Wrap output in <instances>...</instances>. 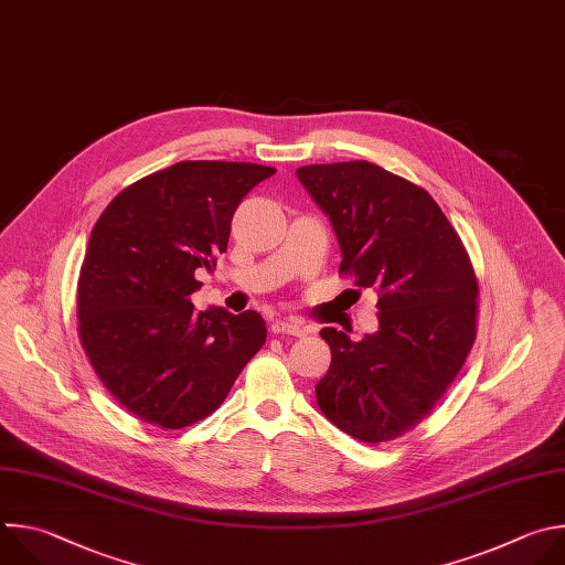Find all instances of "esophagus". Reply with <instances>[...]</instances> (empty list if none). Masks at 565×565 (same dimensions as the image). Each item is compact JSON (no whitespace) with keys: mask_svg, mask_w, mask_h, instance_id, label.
<instances>
[{"mask_svg":"<svg viewBox=\"0 0 565 565\" xmlns=\"http://www.w3.org/2000/svg\"><path fill=\"white\" fill-rule=\"evenodd\" d=\"M271 333H276V335H305L307 333V329H305V324L302 322H298V320H291V318H285V320H274L271 322Z\"/></svg>","mask_w":565,"mask_h":565,"instance_id":"1","label":"esophagus"}]
</instances>
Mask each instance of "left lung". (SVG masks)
<instances>
[{
  "mask_svg": "<svg viewBox=\"0 0 565 565\" xmlns=\"http://www.w3.org/2000/svg\"><path fill=\"white\" fill-rule=\"evenodd\" d=\"M296 175L331 220L341 274L379 294V331L363 341L320 329L331 365L316 385L318 407L352 438L392 440L434 409L472 350L470 256L431 195L379 164H309Z\"/></svg>",
  "mask_w": 565,
  "mask_h": 565,
  "instance_id": "obj_1",
  "label": "left lung"
}]
</instances>
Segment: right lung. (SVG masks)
I'll list each match as a JSON object with an SVG mask.
<instances>
[{"label":"right lung","instance_id":"add662e5","mask_svg":"<svg viewBox=\"0 0 565 565\" xmlns=\"http://www.w3.org/2000/svg\"><path fill=\"white\" fill-rule=\"evenodd\" d=\"M274 167L184 160L108 202L77 282L82 348L108 390L145 423L180 429L227 398L265 345L258 311H195L198 269L227 252L232 217Z\"/></svg>","mask_w":565,"mask_h":565}]
</instances>
